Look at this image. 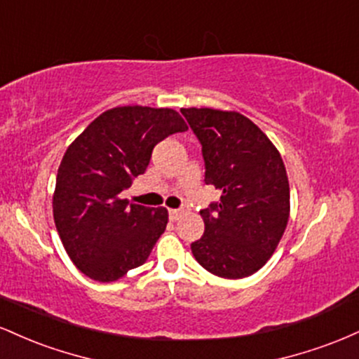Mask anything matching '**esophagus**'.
<instances>
[{
	"instance_id": "esophagus-1",
	"label": "esophagus",
	"mask_w": 359,
	"mask_h": 359,
	"mask_svg": "<svg viewBox=\"0 0 359 359\" xmlns=\"http://www.w3.org/2000/svg\"><path fill=\"white\" fill-rule=\"evenodd\" d=\"M189 212V208H180V209H170L168 214H170V219L172 221H179L184 214Z\"/></svg>"
}]
</instances>
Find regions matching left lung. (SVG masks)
Returning <instances> with one entry per match:
<instances>
[{
  "label": "left lung",
  "instance_id": "obj_1",
  "mask_svg": "<svg viewBox=\"0 0 359 359\" xmlns=\"http://www.w3.org/2000/svg\"><path fill=\"white\" fill-rule=\"evenodd\" d=\"M203 145L204 182L219 203L201 211L204 236L191 245L201 266L222 278L250 277L269 262L290 214V189L278 150L236 111L182 108Z\"/></svg>",
  "mask_w": 359,
  "mask_h": 359
}]
</instances>
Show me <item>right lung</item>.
Segmentation results:
<instances>
[{
    "label": "right lung",
    "mask_w": 359,
    "mask_h": 359,
    "mask_svg": "<svg viewBox=\"0 0 359 359\" xmlns=\"http://www.w3.org/2000/svg\"><path fill=\"white\" fill-rule=\"evenodd\" d=\"M187 125L174 109L119 106L71 143L57 172L53 221L74 265L114 282L143 265L165 231V208L130 204L119 194L145 174L151 150Z\"/></svg>",
    "instance_id": "obj_1"
}]
</instances>
